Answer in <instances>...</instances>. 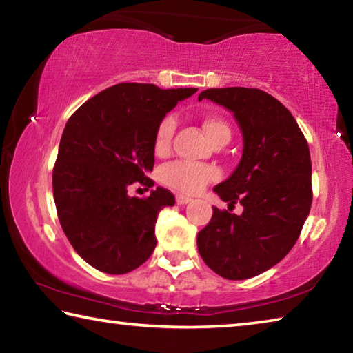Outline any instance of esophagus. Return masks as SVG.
Listing matches in <instances>:
<instances>
[{"label": "esophagus", "instance_id": "34e87169", "mask_svg": "<svg viewBox=\"0 0 353 353\" xmlns=\"http://www.w3.org/2000/svg\"><path fill=\"white\" fill-rule=\"evenodd\" d=\"M191 201L190 196H185V194H177L176 196V202L179 205H183V204H188V202Z\"/></svg>", "mask_w": 353, "mask_h": 353}]
</instances>
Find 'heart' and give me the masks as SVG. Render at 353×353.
Returning <instances> with one entry per match:
<instances>
[{
  "mask_svg": "<svg viewBox=\"0 0 353 353\" xmlns=\"http://www.w3.org/2000/svg\"><path fill=\"white\" fill-rule=\"evenodd\" d=\"M202 129L214 146L225 145L230 140V126L213 113H207L201 118ZM176 132V119L165 117L159 123L154 134V152L155 155H166L171 151L172 137ZM219 177V170L212 165H199L191 162H172L163 166L160 179L170 188L185 194H194L205 187L207 183L214 182Z\"/></svg>",
  "mask_w": 353,
  "mask_h": 353,
  "instance_id": "b5f03b06",
  "label": "heart"
}]
</instances>
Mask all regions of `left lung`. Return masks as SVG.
<instances>
[{
  "mask_svg": "<svg viewBox=\"0 0 353 353\" xmlns=\"http://www.w3.org/2000/svg\"><path fill=\"white\" fill-rule=\"evenodd\" d=\"M234 112L243 132V157L213 190L238 216L213 207L198 234V250L218 276L244 280L283 259L301 235L313 201L307 139L286 107L259 88H208L199 94Z\"/></svg>",
  "mask_w": 353,
  "mask_h": 353,
  "instance_id": "8db88e82",
  "label": "left lung"
}]
</instances>
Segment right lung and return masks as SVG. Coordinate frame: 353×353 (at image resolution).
Returning <instances> with one entry per match:
<instances>
[{"label": "right lung", "instance_id": "1", "mask_svg": "<svg viewBox=\"0 0 353 353\" xmlns=\"http://www.w3.org/2000/svg\"><path fill=\"white\" fill-rule=\"evenodd\" d=\"M196 92L123 82L70 117L52 168V194L70 244L94 270L126 274L151 256L157 216L174 205V194L157 187L146 198H130L128 187H152L155 129Z\"/></svg>", "mask_w": 353, "mask_h": 353}]
</instances>
